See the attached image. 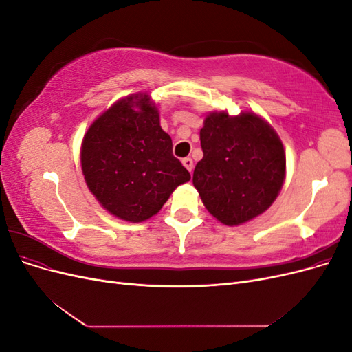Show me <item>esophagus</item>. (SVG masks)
Instances as JSON below:
<instances>
[{
  "label": "esophagus",
  "instance_id": "34e87169",
  "mask_svg": "<svg viewBox=\"0 0 352 352\" xmlns=\"http://www.w3.org/2000/svg\"><path fill=\"white\" fill-rule=\"evenodd\" d=\"M182 164L186 167V170H188L189 173L194 170V162H192V158H189V157L184 158V160H182Z\"/></svg>",
  "mask_w": 352,
  "mask_h": 352
}]
</instances>
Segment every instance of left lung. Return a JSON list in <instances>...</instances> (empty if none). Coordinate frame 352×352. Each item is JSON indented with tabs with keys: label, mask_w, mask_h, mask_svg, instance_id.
Listing matches in <instances>:
<instances>
[{
	"label": "left lung",
	"mask_w": 352,
	"mask_h": 352,
	"mask_svg": "<svg viewBox=\"0 0 352 352\" xmlns=\"http://www.w3.org/2000/svg\"><path fill=\"white\" fill-rule=\"evenodd\" d=\"M204 157L194 186L210 214L226 226L243 225L267 210L285 182L279 135L254 111L210 113L199 132Z\"/></svg>",
	"instance_id": "1"
}]
</instances>
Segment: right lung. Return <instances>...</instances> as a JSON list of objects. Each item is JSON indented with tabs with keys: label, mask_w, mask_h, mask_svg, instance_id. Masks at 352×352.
I'll return each instance as SVG.
<instances>
[{
	"label": "right lung",
	"mask_w": 352,
	"mask_h": 352,
	"mask_svg": "<svg viewBox=\"0 0 352 352\" xmlns=\"http://www.w3.org/2000/svg\"><path fill=\"white\" fill-rule=\"evenodd\" d=\"M172 148V138L160 126V113L150 95H127L98 116L83 136L85 182L111 216L145 221L190 179Z\"/></svg>",
	"instance_id": "right-lung-1"
}]
</instances>
